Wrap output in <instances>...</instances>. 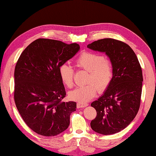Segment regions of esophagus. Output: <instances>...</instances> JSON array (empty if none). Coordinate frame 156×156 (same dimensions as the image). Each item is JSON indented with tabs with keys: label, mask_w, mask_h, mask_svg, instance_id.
Listing matches in <instances>:
<instances>
[{
	"label": "esophagus",
	"mask_w": 156,
	"mask_h": 156,
	"mask_svg": "<svg viewBox=\"0 0 156 156\" xmlns=\"http://www.w3.org/2000/svg\"><path fill=\"white\" fill-rule=\"evenodd\" d=\"M88 103H83V102H77V108H83L88 106Z\"/></svg>",
	"instance_id": "34e87169"
}]
</instances>
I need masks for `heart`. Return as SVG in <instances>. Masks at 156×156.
Here are the masks:
<instances>
[{
    "label": "heart",
    "mask_w": 156,
    "mask_h": 156,
    "mask_svg": "<svg viewBox=\"0 0 156 156\" xmlns=\"http://www.w3.org/2000/svg\"><path fill=\"white\" fill-rule=\"evenodd\" d=\"M75 65L79 68L88 72V84L77 87L69 93L72 100L85 102L90 100L99 91H103L109 85L113 77V68L111 61L104 56L92 53L83 52L75 60ZM61 81L68 88L73 85L74 71L72 66L65 63L59 68Z\"/></svg>",
    "instance_id": "b5f03b06"
}]
</instances>
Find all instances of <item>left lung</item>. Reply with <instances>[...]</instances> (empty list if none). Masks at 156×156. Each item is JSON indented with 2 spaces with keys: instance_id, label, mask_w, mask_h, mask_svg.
Wrapping results in <instances>:
<instances>
[{
  "instance_id": "1",
  "label": "left lung",
  "mask_w": 156,
  "mask_h": 156,
  "mask_svg": "<svg viewBox=\"0 0 156 156\" xmlns=\"http://www.w3.org/2000/svg\"><path fill=\"white\" fill-rule=\"evenodd\" d=\"M94 51L105 52L113 68V77L104 94L91 103L97 112L90 122L98 133H116L128 126L139 111L143 72L137 57L130 47L112 38L99 40L88 44Z\"/></svg>"
}]
</instances>
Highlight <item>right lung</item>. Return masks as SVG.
Returning <instances> with one entry per match:
<instances>
[{"mask_svg": "<svg viewBox=\"0 0 156 156\" xmlns=\"http://www.w3.org/2000/svg\"><path fill=\"white\" fill-rule=\"evenodd\" d=\"M80 49L76 43L39 38L23 51L14 72V101L26 124L36 133L55 136L66 129L75 101L64 102L59 68Z\"/></svg>", "mask_w": 156, "mask_h": 156, "instance_id": "1", "label": "right lung"}]
</instances>
